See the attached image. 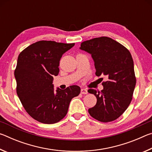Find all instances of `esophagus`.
I'll use <instances>...</instances> for the list:
<instances>
[{
    "label": "esophagus",
    "mask_w": 152,
    "mask_h": 152,
    "mask_svg": "<svg viewBox=\"0 0 152 152\" xmlns=\"http://www.w3.org/2000/svg\"><path fill=\"white\" fill-rule=\"evenodd\" d=\"M80 93L82 94H87L88 93V91H87V90H86V89H81V91H80Z\"/></svg>",
    "instance_id": "1"
}]
</instances>
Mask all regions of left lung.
<instances>
[{"label":"left lung","instance_id":"left-lung-1","mask_svg":"<svg viewBox=\"0 0 152 152\" xmlns=\"http://www.w3.org/2000/svg\"><path fill=\"white\" fill-rule=\"evenodd\" d=\"M80 49L91 54L97 76H105L103 90L89 89L96 97V104L88 109L91 116L101 122L119 118L132 100L136 84L134 64L127 48L107 37H96L82 42Z\"/></svg>","mask_w":152,"mask_h":152}]
</instances>
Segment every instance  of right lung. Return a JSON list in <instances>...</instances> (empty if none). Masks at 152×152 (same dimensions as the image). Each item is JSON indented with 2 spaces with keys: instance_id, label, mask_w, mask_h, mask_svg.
<instances>
[{
  "instance_id": "1",
  "label": "right lung",
  "mask_w": 152,
  "mask_h": 152,
  "mask_svg": "<svg viewBox=\"0 0 152 152\" xmlns=\"http://www.w3.org/2000/svg\"><path fill=\"white\" fill-rule=\"evenodd\" d=\"M74 43L39 41L28 46L18 56L15 77L17 93L31 117L45 124L58 123L66 116L69 104L80 88H53V76L59 74L60 60Z\"/></svg>"
}]
</instances>
